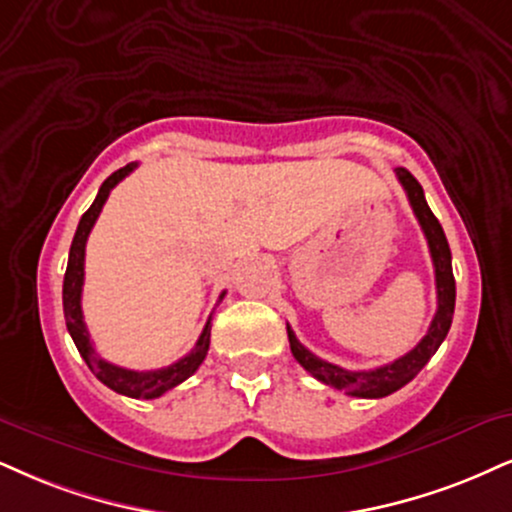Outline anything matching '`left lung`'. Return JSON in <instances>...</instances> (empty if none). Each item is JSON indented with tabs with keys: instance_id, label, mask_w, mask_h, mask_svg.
<instances>
[{
	"instance_id": "obj_1",
	"label": "left lung",
	"mask_w": 512,
	"mask_h": 512,
	"mask_svg": "<svg viewBox=\"0 0 512 512\" xmlns=\"http://www.w3.org/2000/svg\"><path fill=\"white\" fill-rule=\"evenodd\" d=\"M396 178L406 189L410 206H413L415 218L425 232L427 246H430L432 263H434V280H437V313L427 330L425 337L420 339V344L415 349H410L406 356L396 358L394 363L382 365L375 370H344L339 365L327 363L323 358H318L315 353L306 349L304 344L296 339L292 327L287 325V337L289 346H292L294 358L304 365V370L311 372L315 380H320L327 387L346 391L349 396H358V399H382V396L394 394L396 389L406 387L418 372L425 368L427 361L437 353L441 342L449 334L451 320H453V308H456V280H453V268H451V249L446 242L444 230H441L439 220L434 218L425 201V192H422L420 182L408 173L406 168H396Z\"/></svg>"
}]
</instances>
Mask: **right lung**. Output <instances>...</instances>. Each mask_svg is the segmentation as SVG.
<instances>
[{
  "label": "right lung",
  "mask_w": 512,
  "mask_h": 512,
  "mask_svg": "<svg viewBox=\"0 0 512 512\" xmlns=\"http://www.w3.org/2000/svg\"><path fill=\"white\" fill-rule=\"evenodd\" d=\"M137 168V163H128L116 173H111L109 178L99 187L97 199L92 201V206L82 213L78 230H75L71 251H68V268L63 275V315H66V327L71 332L75 346H78L80 356L85 358L87 368L97 375L99 382H104L106 387L116 391V394L130 396V399H159L161 394H166L168 389L178 387L180 382H185L187 377H192L199 370V365L204 363L208 344H211V318L206 320L204 332L199 334L194 349L187 353L185 358H180L178 363L168 365L161 370H128L121 365H113L104 361L90 342V332H87L85 318H82V282H85V244L90 237L94 223H97L99 213L109 199L111 189L121 182L125 175H130ZM225 292L220 294L223 299Z\"/></svg>",
  "instance_id": "right-lung-1"
}]
</instances>
